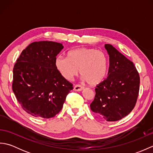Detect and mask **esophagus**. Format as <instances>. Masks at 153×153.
<instances>
[{
    "mask_svg": "<svg viewBox=\"0 0 153 153\" xmlns=\"http://www.w3.org/2000/svg\"><path fill=\"white\" fill-rule=\"evenodd\" d=\"M83 89V87L80 85H75L74 87V90L76 91H80Z\"/></svg>",
    "mask_w": 153,
    "mask_h": 153,
    "instance_id": "obj_1",
    "label": "esophagus"
}]
</instances>
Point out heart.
Returning <instances> with one entry per match:
<instances>
[{"label":"heart","instance_id":"1","mask_svg":"<svg viewBox=\"0 0 153 153\" xmlns=\"http://www.w3.org/2000/svg\"><path fill=\"white\" fill-rule=\"evenodd\" d=\"M55 67L64 79L71 80L79 73L89 85H97L105 79L108 70V57L101 51L80 48L55 59Z\"/></svg>","mask_w":153,"mask_h":153}]
</instances>
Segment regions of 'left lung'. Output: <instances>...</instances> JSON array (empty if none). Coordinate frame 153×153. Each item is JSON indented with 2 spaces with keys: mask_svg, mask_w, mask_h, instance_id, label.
<instances>
[{
  "mask_svg": "<svg viewBox=\"0 0 153 153\" xmlns=\"http://www.w3.org/2000/svg\"><path fill=\"white\" fill-rule=\"evenodd\" d=\"M109 54L108 77L95 88L90 107L93 112L107 122L124 118L137 102L140 77L134 64L112 45H105Z\"/></svg>",
  "mask_w": 153,
  "mask_h": 153,
  "instance_id": "obj_1",
  "label": "left lung"
}]
</instances>
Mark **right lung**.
<instances>
[{
    "instance_id": "right-lung-1",
    "label": "right lung",
    "mask_w": 153,
    "mask_h": 153,
    "mask_svg": "<svg viewBox=\"0 0 153 153\" xmlns=\"http://www.w3.org/2000/svg\"><path fill=\"white\" fill-rule=\"evenodd\" d=\"M63 48L56 42H33L23 50L14 64L13 92L22 108L36 118L54 117L73 89V84L55 67V59Z\"/></svg>"
}]
</instances>
